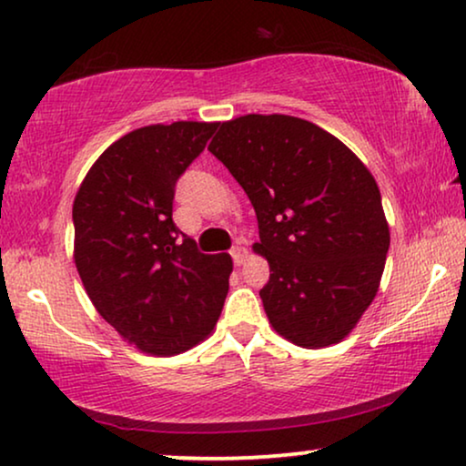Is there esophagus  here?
<instances>
[{"instance_id":"34e87169","label":"esophagus","mask_w":466,"mask_h":466,"mask_svg":"<svg viewBox=\"0 0 466 466\" xmlns=\"http://www.w3.org/2000/svg\"><path fill=\"white\" fill-rule=\"evenodd\" d=\"M247 256H249V251H247L245 247H234V249H232V258H234V264H237V266L245 264Z\"/></svg>"}]
</instances>
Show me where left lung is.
Masks as SVG:
<instances>
[{
	"instance_id": "8db88e82",
	"label": "left lung",
	"mask_w": 466,
	"mask_h": 466,
	"mask_svg": "<svg viewBox=\"0 0 466 466\" xmlns=\"http://www.w3.org/2000/svg\"><path fill=\"white\" fill-rule=\"evenodd\" d=\"M208 151L256 208L270 326L307 350L340 343L386 266L390 228L375 177L337 136L289 115L223 121Z\"/></svg>"
}]
</instances>
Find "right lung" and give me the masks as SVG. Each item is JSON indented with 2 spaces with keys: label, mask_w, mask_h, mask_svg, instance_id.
<instances>
[{
  "label": "right lung",
  "mask_w": 466,
  "mask_h": 466,
  "mask_svg": "<svg viewBox=\"0 0 466 466\" xmlns=\"http://www.w3.org/2000/svg\"><path fill=\"white\" fill-rule=\"evenodd\" d=\"M215 127L175 121L134 129L99 155L74 198V264L86 296L148 356L202 343L226 300L229 253H200L172 221L177 178Z\"/></svg>",
  "instance_id": "add662e5"
}]
</instances>
